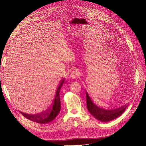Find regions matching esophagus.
I'll list each match as a JSON object with an SVG mask.
<instances>
[{"label": "esophagus", "mask_w": 146, "mask_h": 146, "mask_svg": "<svg viewBox=\"0 0 146 146\" xmlns=\"http://www.w3.org/2000/svg\"><path fill=\"white\" fill-rule=\"evenodd\" d=\"M79 75V72H78V70H73L72 72H71V74H70V78L71 79H75L76 77H77Z\"/></svg>", "instance_id": "1"}]
</instances>
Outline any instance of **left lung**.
Returning <instances> with one entry per match:
<instances>
[{
    "label": "left lung",
    "instance_id": "8db88e82",
    "mask_svg": "<svg viewBox=\"0 0 146 146\" xmlns=\"http://www.w3.org/2000/svg\"><path fill=\"white\" fill-rule=\"evenodd\" d=\"M87 108L92 115L97 120L102 122H108L115 119L124 113L126 110L127 105H125L118 108L113 110H105L96 105L90 99L88 93L86 92Z\"/></svg>",
    "mask_w": 146,
    "mask_h": 146
}]
</instances>
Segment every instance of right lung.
<instances>
[{
    "label": "right lung",
    "instance_id": "right-lung-1",
    "mask_svg": "<svg viewBox=\"0 0 146 146\" xmlns=\"http://www.w3.org/2000/svg\"><path fill=\"white\" fill-rule=\"evenodd\" d=\"M64 82V79L61 80L60 83V85L56 91V94L55 96V98L54 99L53 103L51 106L47 111H45L44 113L42 112L41 113H37L34 115L28 114L21 112L22 115H23V116L31 121H34L35 122H37V123L40 124H47L52 121L53 119H54L57 116L58 113L60 112L61 108L60 98L59 94Z\"/></svg>",
    "mask_w": 146,
    "mask_h": 146
}]
</instances>
